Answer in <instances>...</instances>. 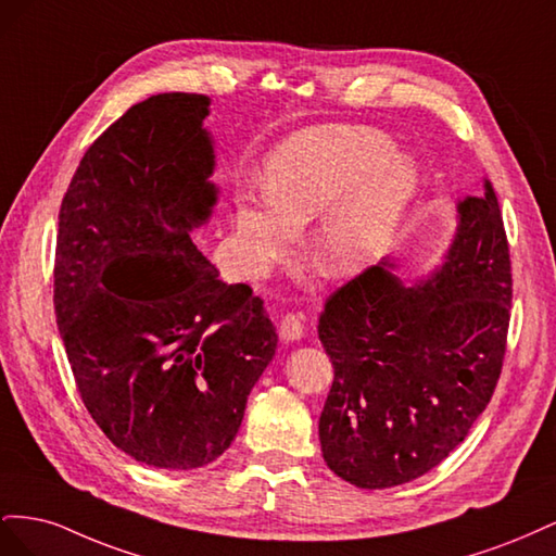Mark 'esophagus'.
I'll return each instance as SVG.
<instances>
[{
  "label": "esophagus",
  "mask_w": 556,
  "mask_h": 556,
  "mask_svg": "<svg viewBox=\"0 0 556 556\" xmlns=\"http://www.w3.org/2000/svg\"><path fill=\"white\" fill-rule=\"evenodd\" d=\"M280 341L282 343H294L304 336V315L301 313H285L280 319Z\"/></svg>",
  "instance_id": "34e87169"
}]
</instances>
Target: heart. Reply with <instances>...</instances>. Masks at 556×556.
Masks as SVG:
<instances>
[{"instance_id": "b5f03b06", "label": "heart", "mask_w": 556, "mask_h": 556, "mask_svg": "<svg viewBox=\"0 0 556 556\" xmlns=\"http://www.w3.org/2000/svg\"><path fill=\"white\" fill-rule=\"evenodd\" d=\"M419 185L410 157L382 131L355 125L311 127L282 141L266 162V197H243L237 213L241 262L252 274L280 260L296 231L313 264L350 278L376 264L396 237Z\"/></svg>"}]
</instances>
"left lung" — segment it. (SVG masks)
Returning a JSON list of instances; mask_svg holds the SVG:
<instances>
[{
  "instance_id": "1",
  "label": "left lung",
  "mask_w": 556,
  "mask_h": 556,
  "mask_svg": "<svg viewBox=\"0 0 556 556\" xmlns=\"http://www.w3.org/2000/svg\"><path fill=\"white\" fill-rule=\"evenodd\" d=\"M457 213V237L431 280L406 288L384 260L336 290L319 315L333 364L319 445L333 473L362 490L439 466L496 390L513 271L492 182Z\"/></svg>"
}]
</instances>
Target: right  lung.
I'll return each mask as SVG.
<instances>
[{
    "label": "right lung",
    "mask_w": 556,
    "mask_h": 556,
    "mask_svg": "<svg viewBox=\"0 0 556 556\" xmlns=\"http://www.w3.org/2000/svg\"><path fill=\"white\" fill-rule=\"evenodd\" d=\"M206 94L134 104L83 155L62 206L55 315L78 394L106 439L155 468L231 445L278 333L190 229L217 199Z\"/></svg>",
    "instance_id": "obj_1"
}]
</instances>
